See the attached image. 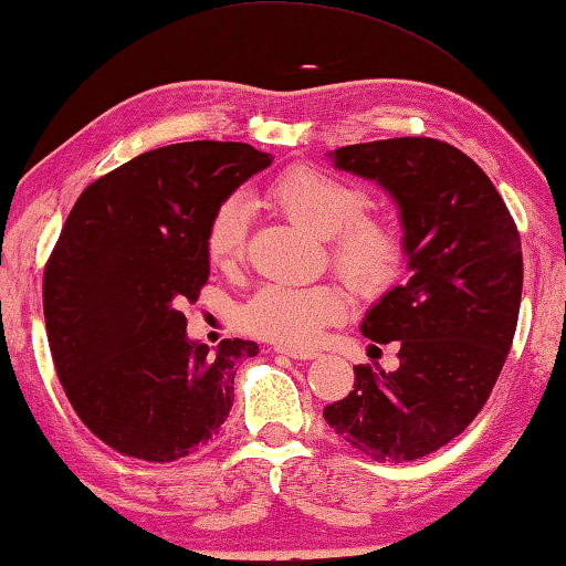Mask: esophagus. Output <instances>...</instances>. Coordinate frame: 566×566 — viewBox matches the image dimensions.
I'll return each instance as SVG.
<instances>
[{"instance_id": "obj_1", "label": "esophagus", "mask_w": 566, "mask_h": 566, "mask_svg": "<svg viewBox=\"0 0 566 566\" xmlns=\"http://www.w3.org/2000/svg\"><path fill=\"white\" fill-rule=\"evenodd\" d=\"M276 354H284V357L290 359H314L317 357V352L314 349H296V347H276Z\"/></svg>"}]
</instances>
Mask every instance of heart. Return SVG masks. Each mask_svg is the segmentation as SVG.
Wrapping results in <instances>:
<instances>
[{"label":"heart","instance_id":"obj_1","mask_svg":"<svg viewBox=\"0 0 566 566\" xmlns=\"http://www.w3.org/2000/svg\"><path fill=\"white\" fill-rule=\"evenodd\" d=\"M270 199L292 219L332 242V262L359 290L377 292L397 280L407 242L387 219L364 214L369 195L317 167H292L270 187ZM247 205L227 199L207 224V256L232 266L244 254ZM347 310L339 284H266L239 310V327L282 347H310Z\"/></svg>","mask_w":566,"mask_h":566}]
</instances>
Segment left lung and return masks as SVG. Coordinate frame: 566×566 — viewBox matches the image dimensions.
Masks as SVG:
<instances>
[{
  "mask_svg": "<svg viewBox=\"0 0 566 566\" xmlns=\"http://www.w3.org/2000/svg\"><path fill=\"white\" fill-rule=\"evenodd\" d=\"M329 157L395 199L411 276L361 322L364 337L399 344V367L357 364L324 419L377 462H411L462 434L492 395L520 317V232L490 177L447 142L379 139Z\"/></svg>",
  "mask_w": 566,
  "mask_h": 566,
  "instance_id": "8db88e82",
  "label": "left lung"
}]
</instances>
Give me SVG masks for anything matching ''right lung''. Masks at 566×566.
Instances as JSON below:
<instances>
[{"label":"right lung","instance_id":"right-lung-1","mask_svg":"<svg viewBox=\"0 0 566 566\" xmlns=\"http://www.w3.org/2000/svg\"><path fill=\"white\" fill-rule=\"evenodd\" d=\"M272 165L242 142L145 151L82 191L44 266V322L56 377L114 452L175 462L219 434L237 364L260 347L187 339L181 304L209 280L207 224Z\"/></svg>","mask_w":566,"mask_h":566}]
</instances>
